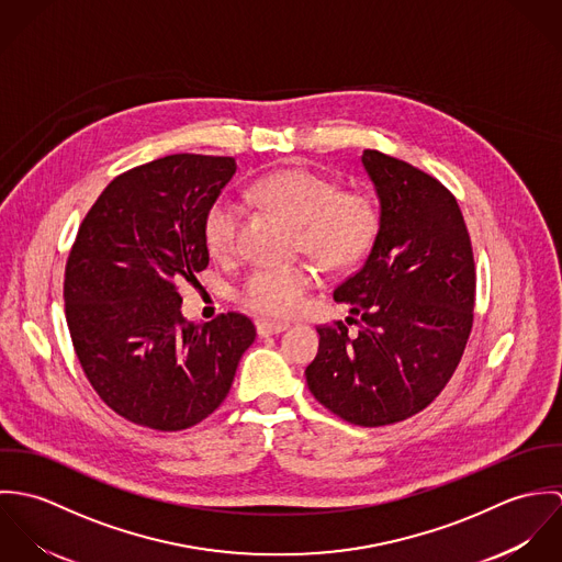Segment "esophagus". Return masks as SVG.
<instances>
[{
  "label": "esophagus",
  "mask_w": 562,
  "mask_h": 562,
  "mask_svg": "<svg viewBox=\"0 0 562 562\" xmlns=\"http://www.w3.org/2000/svg\"><path fill=\"white\" fill-rule=\"evenodd\" d=\"M288 328V324L283 322H257V333L259 337H268V335H279Z\"/></svg>",
  "instance_id": "obj_1"
}]
</instances>
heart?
Listing matches in <instances>:
<instances>
[{"label":"heart","instance_id":"obj_1","mask_svg":"<svg viewBox=\"0 0 562 562\" xmlns=\"http://www.w3.org/2000/svg\"><path fill=\"white\" fill-rule=\"evenodd\" d=\"M250 199L296 225L299 244L326 268L341 270L357 263L379 234V205L372 194L339 188L333 179L307 168L274 170L250 186ZM240 205L218 196L205 212L203 238L212 255L229 257L240 238ZM318 283V270L307 261L257 266L238 288L246 310L283 321L294 316Z\"/></svg>","mask_w":562,"mask_h":562}]
</instances>
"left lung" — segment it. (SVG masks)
Instances as JSON below:
<instances>
[{
	"mask_svg": "<svg viewBox=\"0 0 562 562\" xmlns=\"http://www.w3.org/2000/svg\"><path fill=\"white\" fill-rule=\"evenodd\" d=\"M361 161L381 201L363 266L333 299L345 322L321 324L305 376L314 398L357 426L402 422L452 379L472 333L476 266L454 194L428 172L366 149Z\"/></svg>",
	"mask_w": 562,
	"mask_h": 562,
	"instance_id": "obj_1",
	"label": "left lung"
}]
</instances>
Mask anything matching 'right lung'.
<instances>
[{
  "instance_id": "add662e5",
  "label": "right lung",
  "mask_w": 562,
  "mask_h": 562,
  "mask_svg": "<svg viewBox=\"0 0 562 562\" xmlns=\"http://www.w3.org/2000/svg\"><path fill=\"white\" fill-rule=\"evenodd\" d=\"M223 156L175 154L114 177L81 221L65 314L81 370L121 417L183 430L227 398L255 324L227 312L188 322L179 285L210 263L207 207L236 172Z\"/></svg>"
}]
</instances>
